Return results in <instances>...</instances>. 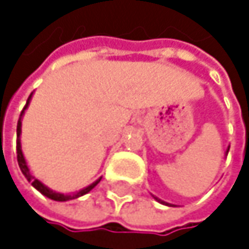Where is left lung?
Segmentation results:
<instances>
[{
  "instance_id": "1",
  "label": "left lung",
  "mask_w": 249,
  "mask_h": 249,
  "mask_svg": "<svg viewBox=\"0 0 249 249\" xmlns=\"http://www.w3.org/2000/svg\"><path fill=\"white\" fill-rule=\"evenodd\" d=\"M228 151H229V148L226 150V154H228ZM157 202H160V203H163V205H166V206H174V205H172V203H167V202H164V200H161V199H159V197H156V196H153Z\"/></svg>"
}]
</instances>
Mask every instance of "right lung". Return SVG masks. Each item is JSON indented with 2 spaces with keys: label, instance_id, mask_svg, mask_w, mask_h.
Returning a JSON list of instances; mask_svg holds the SVG:
<instances>
[{
  "label": "right lung",
  "instance_id": "add662e5",
  "mask_svg": "<svg viewBox=\"0 0 249 249\" xmlns=\"http://www.w3.org/2000/svg\"><path fill=\"white\" fill-rule=\"evenodd\" d=\"M31 96H33V93L28 96V99H27V104H25L24 109L21 111V115H20V120H18V124H17V160H18V166H20V169H21V173L24 174V177L31 183V186L34 187V189H37L41 195H44L46 197H49V199H52V200H56V202H66V200H72V199H76V197H80V196H83V195H86V193H89L99 181H101V178L102 177H99L98 180H95L92 184H89V186H86L85 189H82V190H79V192H76L73 195H65V193H59V192H54V190H52L50 187H47L46 184H43L38 178H36L31 172H30V169H28V166H27V161H25L24 159V154H23V150H21V140H20V137H21V120H23V115H24V111L27 109V107H28V104H30V101H31Z\"/></svg>",
  "mask_w": 249,
  "mask_h": 249
}]
</instances>
